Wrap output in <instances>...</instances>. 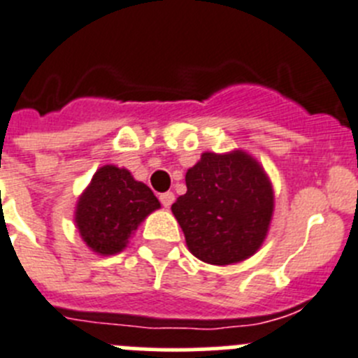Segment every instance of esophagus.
<instances>
[{"label":"esophagus","mask_w":358,"mask_h":358,"mask_svg":"<svg viewBox=\"0 0 358 358\" xmlns=\"http://www.w3.org/2000/svg\"><path fill=\"white\" fill-rule=\"evenodd\" d=\"M160 203H162L164 208H169V206L173 205V201H175V194L173 192H162V194L159 196Z\"/></svg>","instance_id":"34e87169"}]
</instances>
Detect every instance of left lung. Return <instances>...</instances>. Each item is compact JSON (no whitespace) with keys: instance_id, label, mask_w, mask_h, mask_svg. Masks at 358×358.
<instances>
[{"instance_id":"left-lung-1","label":"left lung","mask_w":358,"mask_h":358,"mask_svg":"<svg viewBox=\"0 0 358 358\" xmlns=\"http://www.w3.org/2000/svg\"><path fill=\"white\" fill-rule=\"evenodd\" d=\"M185 183L187 192L171 210L190 252L210 265H233L255 255L273 213V189L262 164L243 150L205 152Z\"/></svg>"}]
</instances>
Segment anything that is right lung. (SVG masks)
Masks as SVG:
<instances>
[{
	"label": "right lung",
	"instance_id": "add662e5",
	"mask_svg": "<svg viewBox=\"0 0 358 358\" xmlns=\"http://www.w3.org/2000/svg\"><path fill=\"white\" fill-rule=\"evenodd\" d=\"M160 208L148 185L129 169L113 164L96 169L76 205V226L83 242L100 256L122 252L143 220Z\"/></svg>",
	"mask_w": 358,
	"mask_h": 358
}]
</instances>
